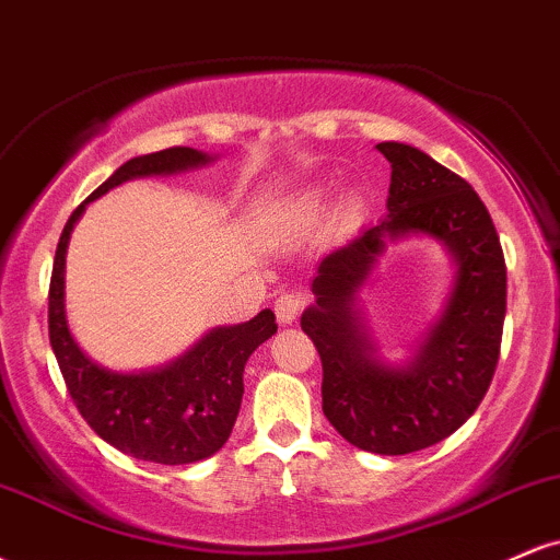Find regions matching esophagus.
I'll return each mask as SVG.
<instances>
[{
    "mask_svg": "<svg viewBox=\"0 0 560 560\" xmlns=\"http://www.w3.org/2000/svg\"><path fill=\"white\" fill-rule=\"evenodd\" d=\"M302 307H305V294L302 292H284L279 300H276L273 311H276V318H279V324H294V320L300 318Z\"/></svg>",
    "mask_w": 560,
    "mask_h": 560,
    "instance_id": "34e87169",
    "label": "esophagus"
}]
</instances>
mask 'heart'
I'll use <instances>...</instances> for the list:
<instances>
[{"label": "heart", "mask_w": 560, "mask_h": 560, "mask_svg": "<svg viewBox=\"0 0 560 560\" xmlns=\"http://www.w3.org/2000/svg\"><path fill=\"white\" fill-rule=\"evenodd\" d=\"M307 208H313V202H307Z\"/></svg>", "instance_id": "1"}]
</instances>
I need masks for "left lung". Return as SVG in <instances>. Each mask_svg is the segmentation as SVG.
<instances>
[{"label": "left lung", "instance_id": "obj_1", "mask_svg": "<svg viewBox=\"0 0 560 560\" xmlns=\"http://www.w3.org/2000/svg\"><path fill=\"white\" fill-rule=\"evenodd\" d=\"M376 150L389 160L387 218L318 262L316 305L300 326L324 365V416L350 445L378 455L432 447L466 423L490 389L505 320V258L471 184L400 141ZM436 238L456 262L454 292L428 339L405 366H389L357 307L360 289L387 241Z\"/></svg>", "mask_w": 560, "mask_h": 560}]
</instances>
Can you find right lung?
Segmentation results:
<instances>
[{
	"mask_svg": "<svg viewBox=\"0 0 560 560\" xmlns=\"http://www.w3.org/2000/svg\"><path fill=\"white\" fill-rule=\"evenodd\" d=\"M208 163H213V158L191 147H171L131 158L73 210L55 253L49 281V342L70 397L107 445L150 464H197L226 445L240 416L244 363L268 337H273L276 316L273 311H260L247 324L218 326L163 369L118 374L94 363L68 329L66 253L70 231L86 205L113 186L131 178L171 176Z\"/></svg>",
	"mask_w": 560,
	"mask_h": 560,
	"instance_id": "1",
	"label": "right lung"
}]
</instances>
